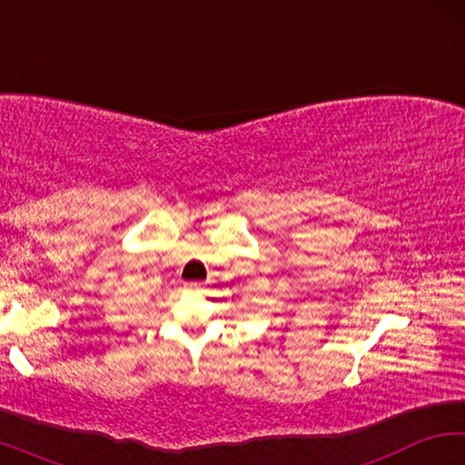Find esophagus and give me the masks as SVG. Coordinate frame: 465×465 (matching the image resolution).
<instances>
[{"label": "esophagus", "instance_id": "esophagus-1", "mask_svg": "<svg viewBox=\"0 0 465 465\" xmlns=\"http://www.w3.org/2000/svg\"><path fill=\"white\" fill-rule=\"evenodd\" d=\"M184 287L191 289V291H201L204 285H203V282H199V281H191V282H186Z\"/></svg>", "mask_w": 465, "mask_h": 465}]
</instances>
